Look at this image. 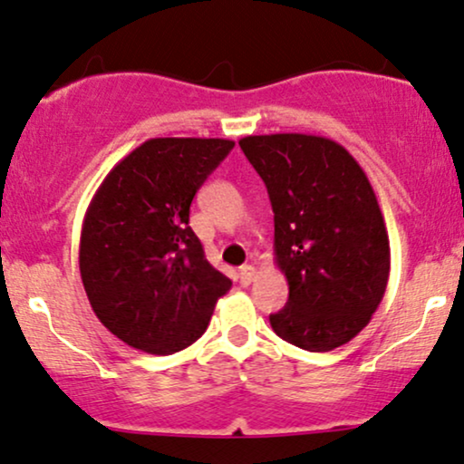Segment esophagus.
Masks as SVG:
<instances>
[{
    "instance_id": "esophagus-1",
    "label": "esophagus",
    "mask_w": 464,
    "mask_h": 464,
    "mask_svg": "<svg viewBox=\"0 0 464 464\" xmlns=\"http://www.w3.org/2000/svg\"><path fill=\"white\" fill-rule=\"evenodd\" d=\"M254 278H256V269H254L252 265H243V267L238 269V280H241L243 287H247V285H252Z\"/></svg>"
}]
</instances>
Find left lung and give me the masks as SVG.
I'll list each match as a JSON object with an SVG mask.
<instances>
[{
    "mask_svg": "<svg viewBox=\"0 0 464 464\" xmlns=\"http://www.w3.org/2000/svg\"><path fill=\"white\" fill-rule=\"evenodd\" d=\"M238 144L267 186L274 256L289 285L287 304L269 324L311 353L346 344L371 322L390 276L371 181L342 144L322 135H247Z\"/></svg>",
    "mask_w": 464,
    "mask_h": 464,
    "instance_id": "1",
    "label": "left lung"
}]
</instances>
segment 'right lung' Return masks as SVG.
I'll return each mask as SVG.
<instances>
[{
	"instance_id": "obj_1",
	"label": "right lung",
	"mask_w": 464,
	"mask_h": 464,
	"mask_svg": "<svg viewBox=\"0 0 464 464\" xmlns=\"http://www.w3.org/2000/svg\"><path fill=\"white\" fill-rule=\"evenodd\" d=\"M234 147L221 138H153L109 170L81 232L82 287L118 340L173 355L199 340L232 280L208 263L190 204Z\"/></svg>"
}]
</instances>
